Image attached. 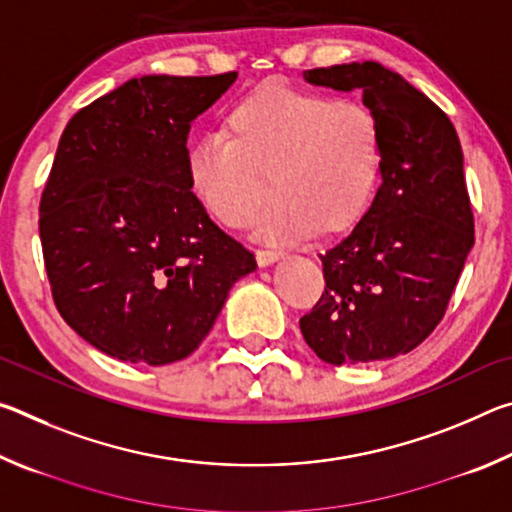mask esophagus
<instances>
[{
    "mask_svg": "<svg viewBox=\"0 0 512 512\" xmlns=\"http://www.w3.org/2000/svg\"><path fill=\"white\" fill-rule=\"evenodd\" d=\"M257 264L259 266H271L273 262H277V259L282 257V250H277V248H262V250H257Z\"/></svg>",
    "mask_w": 512,
    "mask_h": 512,
    "instance_id": "esophagus-1",
    "label": "esophagus"
}]
</instances>
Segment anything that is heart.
Segmentation results:
<instances>
[{"mask_svg":"<svg viewBox=\"0 0 512 512\" xmlns=\"http://www.w3.org/2000/svg\"><path fill=\"white\" fill-rule=\"evenodd\" d=\"M381 160V126L366 103L291 88H264L187 151L194 196L216 221L246 228L259 216L266 239L302 237L314 228L341 230L366 210Z\"/></svg>","mask_w":512,"mask_h":512,"instance_id":"b5f03b06","label":"heart"}]
</instances>
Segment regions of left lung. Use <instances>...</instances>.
I'll use <instances>...</instances> for the list:
<instances>
[{"label": "left lung", "instance_id": "8db88e82", "mask_svg": "<svg viewBox=\"0 0 512 512\" xmlns=\"http://www.w3.org/2000/svg\"><path fill=\"white\" fill-rule=\"evenodd\" d=\"M305 81L361 90L384 160L368 212L320 255L325 291L300 332L334 366L393 359L438 327L474 246L461 142L436 103L372 60L307 69Z\"/></svg>", "mask_w": 512, "mask_h": 512}]
</instances>
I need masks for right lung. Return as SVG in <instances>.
<instances>
[{"label": "right lung", "instance_id": "obj_1", "mask_svg": "<svg viewBox=\"0 0 512 512\" xmlns=\"http://www.w3.org/2000/svg\"><path fill=\"white\" fill-rule=\"evenodd\" d=\"M235 79H131L60 135L38 221L51 296L76 334L119 361L189 357L232 284L257 268L187 178L192 121Z\"/></svg>", "mask_w": 512, "mask_h": 512}]
</instances>
